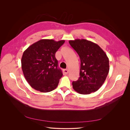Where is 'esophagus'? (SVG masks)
<instances>
[{
  "mask_svg": "<svg viewBox=\"0 0 130 130\" xmlns=\"http://www.w3.org/2000/svg\"><path fill=\"white\" fill-rule=\"evenodd\" d=\"M63 72H64V73L65 74V75H67V74L68 73V70L67 69H64L63 70Z\"/></svg>",
  "mask_w": 130,
  "mask_h": 130,
  "instance_id": "esophagus-1",
  "label": "esophagus"
}]
</instances>
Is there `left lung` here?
<instances>
[{"mask_svg":"<svg viewBox=\"0 0 130 130\" xmlns=\"http://www.w3.org/2000/svg\"><path fill=\"white\" fill-rule=\"evenodd\" d=\"M81 61L80 77L72 83L78 93L90 94L98 90L104 82L109 70V60L97 44L84 39L69 41Z\"/></svg>","mask_w":130,"mask_h":130,"instance_id":"8db88e82","label":"left lung"}]
</instances>
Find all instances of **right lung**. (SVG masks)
<instances>
[{
  "label": "right lung",
  "mask_w": 130,
  "mask_h": 130,
  "mask_svg": "<svg viewBox=\"0 0 130 130\" xmlns=\"http://www.w3.org/2000/svg\"><path fill=\"white\" fill-rule=\"evenodd\" d=\"M65 43L43 39L30 46L23 53L22 68L30 85L36 90L50 92L58 86L63 73L55 54Z\"/></svg>",
  "instance_id": "add662e5"
}]
</instances>
